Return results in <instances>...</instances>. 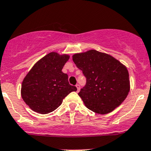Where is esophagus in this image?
<instances>
[{
    "label": "esophagus",
    "instance_id": "esophagus-1",
    "mask_svg": "<svg viewBox=\"0 0 151 151\" xmlns=\"http://www.w3.org/2000/svg\"><path fill=\"white\" fill-rule=\"evenodd\" d=\"M76 87H77V92H79V90H80V88H81V86H80V85L79 84H77L76 85Z\"/></svg>",
    "mask_w": 151,
    "mask_h": 151
}]
</instances>
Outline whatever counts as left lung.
I'll use <instances>...</instances> for the list:
<instances>
[{"mask_svg":"<svg viewBox=\"0 0 151 151\" xmlns=\"http://www.w3.org/2000/svg\"><path fill=\"white\" fill-rule=\"evenodd\" d=\"M73 61L86 77L78 95L89 109L107 114L119 106L130 90L127 68L107 54L96 50L75 54Z\"/></svg>","mask_w":151,"mask_h":151,"instance_id":"left-lung-1","label":"left lung"}]
</instances>
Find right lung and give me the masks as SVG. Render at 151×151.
I'll use <instances>...</instances> for the list:
<instances>
[{
  "mask_svg": "<svg viewBox=\"0 0 151 151\" xmlns=\"http://www.w3.org/2000/svg\"><path fill=\"white\" fill-rule=\"evenodd\" d=\"M69 59L67 55L51 52L35 64L23 79L22 98L34 112L47 114L55 110L63 99L77 87L68 82L62 68Z\"/></svg>",
  "mask_w": 151,
  "mask_h": 151,
  "instance_id": "1",
  "label": "right lung"
}]
</instances>
